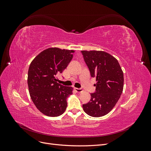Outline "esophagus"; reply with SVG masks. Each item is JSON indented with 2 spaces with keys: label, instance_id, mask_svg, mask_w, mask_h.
<instances>
[{
  "label": "esophagus",
  "instance_id": "obj_1",
  "mask_svg": "<svg viewBox=\"0 0 151 151\" xmlns=\"http://www.w3.org/2000/svg\"><path fill=\"white\" fill-rule=\"evenodd\" d=\"M75 91H76V93H81L83 91V89L81 88H75Z\"/></svg>",
  "mask_w": 151,
  "mask_h": 151
}]
</instances>
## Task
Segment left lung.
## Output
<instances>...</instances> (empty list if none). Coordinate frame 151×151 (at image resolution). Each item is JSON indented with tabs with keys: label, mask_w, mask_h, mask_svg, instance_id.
I'll return each instance as SVG.
<instances>
[{
	"label": "left lung",
	"mask_w": 151,
	"mask_h": 151,
	"mask_svg": "<svg viewBox=\"0 0 151 151\" xmlns=\"http://www.w3.org/2000/svg\"><path fill=\"white\" fill-rule=\"evenodd\" d=\"M91 76L96 78V91L91 100L83 105L84 111L93 117L106 115L115 106L123 89V73L116 59L103 51H81Z\"/></svg>",
	"instance_id": "8db88e82"
}]
</instances>
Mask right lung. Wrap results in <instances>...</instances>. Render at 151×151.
<instances>
[{
  "mask_svg": "<svg viewBox=\"0 0 151 151\" xmlns=\"http://www.w3.org/2000/svg\"><path fill=\"white\" fill-rule=\"evenodd\" d=\"M74 50L49 48L39 53L29 67L28 84L30 97L38 110L48 116H58L65 111L67 98L72 94V87L57 82L70 63Z\"/></svg>",
  "mask_w": 151,
  "mask_h": 151,
  "instance_id": "right-lung-1",
  "label": "right lung"
}]
</instances>
